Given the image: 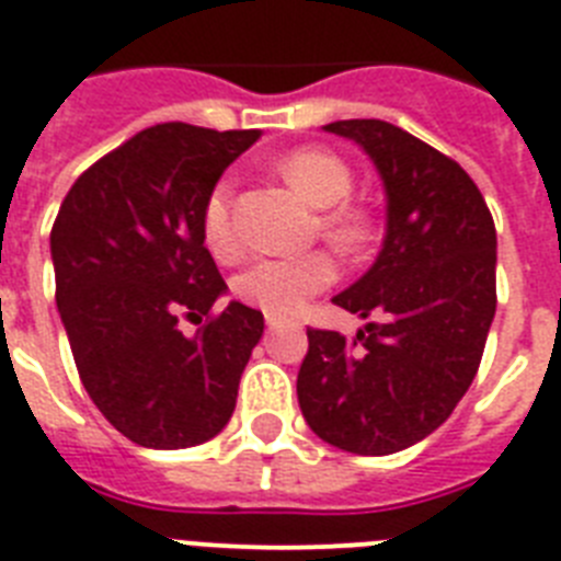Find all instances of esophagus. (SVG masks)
<instances>
[{"instance_id": "obj_1", "label": "esophagus", "mask_w": 561, "mask_h": 561, "mask_svg": "<svg viewBox=\"0 0 561 561\" xmlns=\"http://www.w3.org/2000/svg\"><path fill=\"white\" fill-rule=\"evenodd\" d=\"M266 327H268V330H277V327H284V321H280V318H275V316H266Z\"/></svg>"}]
</instances>
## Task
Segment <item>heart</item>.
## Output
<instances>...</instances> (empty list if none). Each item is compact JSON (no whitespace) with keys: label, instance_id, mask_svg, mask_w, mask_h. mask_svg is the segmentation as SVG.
<instances>
[{"label":"heart","instance_id":"heart-1","mask_svg":"<svg viewBox=\"0 0 561 561\" xmlns=\"http://www.w3.org/2000/svg\"><path fill=\"white\" fill-rule=\"evenodd\" d=\"M280 176L318 208L321 231L335 245L351 249L367 234V217L344 199L353 191V170L342 156L321 150V147H301L277 161ZM234 185L222 179L205 199L203 237L210 254L219 260H231L240 252V237L234 226ZM335 280V263L327 252H307L295 257H257L231 280V293L237 301L257 307L260 312L275 318L295 316L304 304Z\"/></svg>","mask_w":561,"mask_h":561}]
</instances>
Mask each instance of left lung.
I'll use <instances>...</instances> for the list:
<instances>
[{
  "mask_svg": "<svg viewBox=\"0 0 561 561\" xmlns=\"http://www.w3.org/2000/svg\"><path fill=\"white\" fill-rule=\"evenodd\" d=\"M374 159L388 196L382 252L335 307L382 316L353 339L307 330L298 402L353 455H393L449 420L495 318V222L458 161L388 121L327 124Z\"/></svg>",
  "mask_w": 561,
  "mask_h": 561,
  "instance_id": "8db88e82",
  "label": "left lung"
}]
</instances>
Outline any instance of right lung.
Wrapping results in <instances>:
<instances>
[{
  "label": "right lung",
  "mask_w": 561,
  "mask_h": 561,
  "mask_svg": "<svg viewBox=\"0 0 561 561\" xmlns=\"http://www.w3.org/2000/svg\"><path fill=\"white\" fill-rule=\"evenodd\" d=\"M257 129L156 124L83 170L51 228L57 309L80 382L127 440L187 449L234 414L263 312L214 304L226 280L203 208ZM194 320V336L181 321Z\"/></svg>",
  "instance_id": "right-lung-1"
}]
</instances>
